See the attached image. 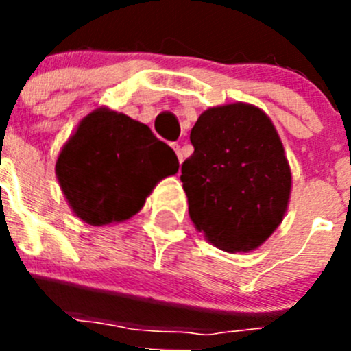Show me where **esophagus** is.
Wrapping results in <instances>:
<instances>
[{"label": "esophagus", "instance_id": "34e87169", "mask_svg": "<svg viewBox=\"0 0 351 351\" xmlns=\"http://www.w3.org/2000/svg\"><path fill=\"white\" fill-rule=\"evenodd\" d=\"M173 151H176V154H178V158H179V163H181V161H182V149H181V145L173 144Z\"/></svg>", "mask_w": 351, "mask_h": 351}]
</instances>
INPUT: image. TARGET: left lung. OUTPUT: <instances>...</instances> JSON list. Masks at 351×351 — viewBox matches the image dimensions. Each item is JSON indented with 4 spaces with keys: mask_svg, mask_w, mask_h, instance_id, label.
I'll use <instances>...</instances> for the list:
<instances>
[{
    "mask_svg": "<svg viewBox=\"0 0 351 351\" xmlns=\"http://www.w3.org/2000/svg\"><path fill=\"white\" fill-rule=\"evenodd\" d=\"M181 167L195 228L226 253L262 246L283 221L291 172L271 117L255 105L207 108L191 128Z\"/></svg>",
    "mask_w": 351,
    "mask_h": 351,
    "instance_id": "left-lung-1",
    "label": "left lung"
}]
</instances>
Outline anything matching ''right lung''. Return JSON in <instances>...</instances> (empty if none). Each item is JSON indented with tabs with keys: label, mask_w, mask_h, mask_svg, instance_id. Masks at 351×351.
Here are the masks:
<instances>
[{
	"label": "right lung",
	"mask_w": 351,
	"mask_h": 351,
	"mask_svg": "<svg viewBox=\"0 0 351 351\" xmlns=\"http://www.w3.org/2000/svg\"><path fill=\"white\" fill-rule=\"evenodd\" d=\"M178 170L176 153L149 126L107 107L80 121L56 161L68 206L93 226L135 216L154 186Z\"/></svg>",
	"instance_id": "right-lung-1"
}]
</instances>
